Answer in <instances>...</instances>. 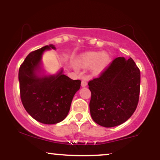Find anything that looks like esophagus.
<instances>
[{
    "label": "esophagus",
    "instance_id": "1",
    "mask_svg": "<svg viewBox=\"0 0 160 160\" xmlns=\"http://www.w3.org/2000/svg\"><path fill=\"white\" fill-rule=\"evenodd\" d=\"M81 86L82 87H86V86H87V81H86V79H82L81 82Z\"/></svg>",
    "mask_w": 160,
    "mask_h": 160
}]
</instances>
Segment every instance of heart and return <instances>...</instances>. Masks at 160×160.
<instances>
[{
	"label": "heart",
	"instance_id": "heart-1",
	"mask_svg": "<svg viewBox=\"0 0 160 160\" xmlns=\"http://www.w3.org/2000/svg\"><path fill=\"white\" fill-rule=\"evenodd\" d=\"M109 54L102 52H87L78 57L76 65L80 68L92 67V73L94 75L102 74L109 65Z\"/></svg>",
	"mask_w": 160,
	"mask_h": 160
}]
</instances>
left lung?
<instances>
[{"label": "left lung", "instance_id": "8db88e82", "mask_svg": "<svg viewBox=\"0 0 160 160\" xmlns=\"http://www.w3.org/2000/svg\"><path fill=\"white\" fill-rule=\"evenodd\" d=\"M140 83V70L132 58H115L99 78L88 83L92 120L107 128L128 120L138 103Z\"/></svg>", "mask_w": 160, "mask_h": 160}]
</instances>
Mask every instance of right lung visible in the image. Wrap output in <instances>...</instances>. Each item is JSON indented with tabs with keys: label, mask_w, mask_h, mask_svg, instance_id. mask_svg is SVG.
<instances>
[{
	"label": "right lung",
	"mask_w": 160,
	"mask_h": 160,
	"mask_svg": "<svg viewBox=\"0 0 160 160\" xmlns=\"http://www.w3.org/2000/svg\"><path fill=\"white\" fill-rule=\"evenodd\" d=\"M51 49L56 47L49 44L30 52L19 70L24 108L34 120L48 125L65 120L81 83L80 80H71L64 74L62 68L56 74H46L42 56Z\"/></svg>",
	"instance_id": "add662e5"
}]
</instances>
